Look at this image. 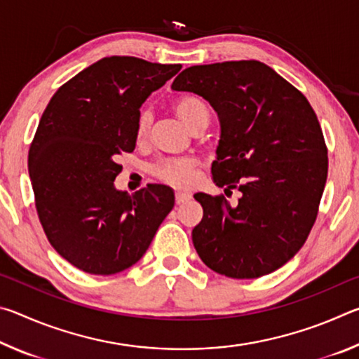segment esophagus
Returning <instances> with one entry per match:
<instances>
[{"label":"esophagus","mask_w":359,"mask_h":359,"mask_svg":"<svg viewBox=\"0 0 359 359\" xmlns=\"http://www.w3.org/2000/svg\"><path fill=\"white\" fill-rule=\"evenodd\" d=\"M191 194L185 193V191H175V203L177 204H184L187 201H190Z\"/></svg>","instance_id":"1"}]
</instances>
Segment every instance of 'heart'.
Instances as JSON below:
<instances>
[{"mask_svg":"<svg viewBox=\"0 0 359 359\" xmlns=\"http://www.w3.org/2000/svg\"><path fill=\"white\" fill-rule=\"evenodd\" d=\"M174 112L191 131L198 130L199 126L209 125V109L205 102L194 95L179 96L172 102ZM151 128V114L147 109H142L136 120V139L144 141L149 136ZM194 171H196V161L193 158H163L150 166V172L158 180L174 187L190 185Z\"/></svg>","mask_w":359,"mask_h":359,"instance_id":"b5f03b06","label":"heart"}]
</instances>
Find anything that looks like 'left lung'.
I'll list each match as a JSON object with an SVG mask.
<instances>
[{"label":"left lung","instance_id":"obj_1","mask_svg":"<svg viewBox=\"0 0 359 359\" xmlns=\"http://www.w3.org/2000/svg\"><path fill=\"white\" fill-rule=\"evenodd\" d=\"M174 92L203 96L222 136L212 177L226 198L196 193L203 220L191 233L203 263L231 278H258L301 250L317 220L327 177V149L299 90L257 60L190 66Z\"/></svg>","mask_w":359,"mask_h":359}]
</instances>
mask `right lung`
I'll return each mask as SVG.
<instances>
[{
  "mask_svg": "<svg viewBox=\"0 0 359 359\" xmlns=\"http://www.w3.org/2000/svg\"><path fill=\"white\" fill-rule=\"evenodd\" d=\"M180 65L106 57L57 90L28 151L36 210L50 245L77 269L117 274L147 252L174 208L165 185L128 194L114 180L136 147L139 107Z\"/></svg>",
  "mask_w": 359,
  "mask_h": 359,
  "instance_id": "obj_1",
  "label": "right lung"
}]
</instances>
